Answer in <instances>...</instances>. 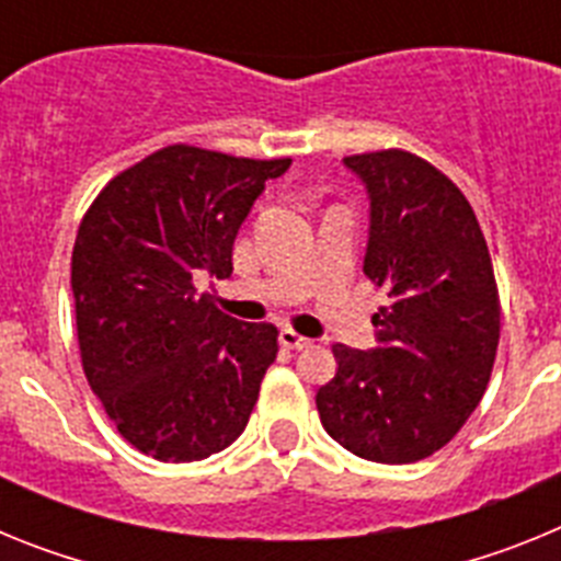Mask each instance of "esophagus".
I'll list each match as a JSON object with an SVG mask.
<instances>
[{"mask_svg":"<svg viewBox=\"0 0 561 561\" xmlns=\"http://www.w3.org/2000/svg\"><path fill=\"white\" fill-rule=\"evenodd\" d=\"M280 345H286V348H291V351H304V348H309L311 340L309 336H300L297 331L284 329L280 331Z\"/></svg>","mask_w":561,"mask_h":561,"instance_id":"1","label":"esophagus"}]
</instances>
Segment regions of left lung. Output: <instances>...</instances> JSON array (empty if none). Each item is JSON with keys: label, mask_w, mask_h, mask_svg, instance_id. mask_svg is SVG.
<instances>
[{"label": "left lung", "mask_w": 561, "mask_h": 561, "mask_svg": "<svg viewBox=\"0 0 561 561\" xmlns=\"http://www.w3.org/2000/svg\"><path fill=\"white\" fill-rule=\"evenodd\" d=\"M370 199L365 275L388 291L376 348L336 342L317 390L325 433L365 460L415 463L455 438L492 376L500 297L483 230L449 176L388 148L345 157Z\"/></svg>", "instance_id": "1"}]
</instances>
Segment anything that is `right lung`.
Masks as SVG:
<instances>
[{
	"label": "right lung",
	"instance_id": "1",
	"mask_svg": "<svg viewBox=\"0 0 561 561\" xmlns=\"http://www.w3.org/2000/svg\"><path fill=\"white\" fill-rule=\"evenodd\" d=\"M289 165L168 146L117 173L83 216L72 247L83 374L142 455L187 463L244 433L277 329L225 314L193 280L230 277L238 227Z\"/></svg>",
	"mask_w": 561,
	"mask_h": 561
}]
</instances>
